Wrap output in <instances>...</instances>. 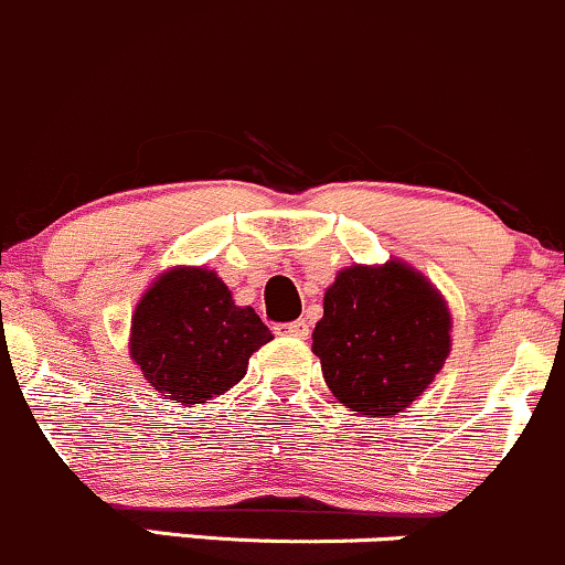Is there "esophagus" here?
I'll list each match as a JSON object with an SVG mask.
<instances>
[{
	"mask_svg": "<svg viewBox=\"0 0 565 565\" xmlns=\"http://www.w3.org/2000/svg\"><path fill=\"white\" fill-rule=\"evenodd\" d=\"M280 337H296V339H307L309 337V326L307 320H294V323H282L275 329Z\"/></svg>",
	"mask_w": 565,
	"mask_h": 565,
	"instance_id": "1",
	"label": "esophagus"
}]
</instances>
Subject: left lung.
Masks as SVG:
<instances>
[{
  "label": "left lung",
  "instance_id": "8db88e82",
  "mask_svg": "<svg viewBox=\"0 0 565 565\" xmlns=\"http://www.w3.org/2000/svg\"><path fill=\"white\" fill-rule=\"evenodd\" d=\"M447 301L404 260L348 266L323 296L312 331L326 385L358 415L404 412L450 355Z\"/></svg>",
  "mask_w": 565,
  "mask_h": 565
}]
</instances>
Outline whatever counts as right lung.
<instances>
[{
	"mask_svg": "<svg viewBox=\"0 0 565 565\" xmlns=\"http://www.w3.org/2000/svg\"><path fill=\"white\" fill-rule=\"evenodd\" d=\"M271 331L253 307L204 266H174L145 290L131 315V361L174 404H207L245 377Z\"/></svg>",
	"mask_w": 565,
	"mask_h": 565,
	"instance_id": "1",
	"label": "right lung"
}]
</instances>
